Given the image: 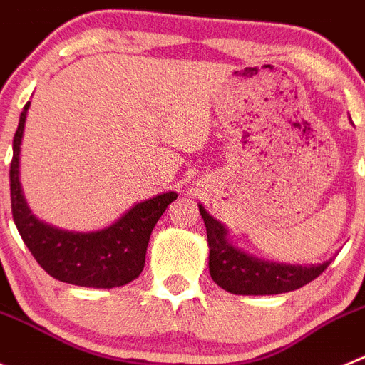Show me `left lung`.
<instances>
[{
    "label": "left lung",
    "instance_id": "obj_1",
    "mask_svg": "<svg viewBox=\"0 0 365 365\" xmlns=\"http://www.w3.org/2000/svg\"><path fill=\"white\" fill-rule=\"evenodd\" d=\"M209 242V272L222 289L235 294H280L304 287L326 271L329 262L320 265H285L264 262L240 252L227 244L225 227L200 205Z\"/></svg>",
    "mask_w": 365,
    "mask_h": 365
}]
</instances>
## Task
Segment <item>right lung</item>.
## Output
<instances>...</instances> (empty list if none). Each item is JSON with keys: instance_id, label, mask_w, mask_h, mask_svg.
<instances>
[{"instance_id": "right-lung-1", "label": "right lung", "mask_w": 365, "mask_h": 365, "mask_svg": "<svg viewBox=\"0 0 365 365\" xmlns=\"http://www.w3.org/2000/svg\"><path fill=\"white\" fill-rule=\"evenodd\" d=\"M29 105L31 101L23 107L19 116L11 162L12 218L23 242L36 262L56 280L98 289L129 284L143 271L154 225L178 195L163 192L136 203L110 227L96 232H68L39 222L29 211L19 185V145Z\"/></svg>"}]
</instances>
